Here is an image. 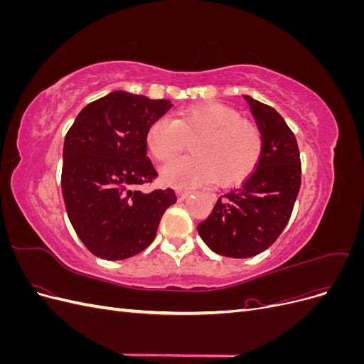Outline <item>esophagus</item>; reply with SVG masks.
I'll return each instance as SVG.
<instances>
[{
	"instance_id": "esophagus-1",
	"label": "esophagus",
	"mask_w": 364,
	"mask_h": 364,
	"mask_svg": "<svg viewBox=\"0 0 364 364\" xmlns=\"http://www.w3.org/2000/svg\"><path fill=\"white\" fill-rule=\"evenodd\" d=\"M190 194H191V191H183V190H179V191H178V200H179V202L185 200L186 197H188Z\"/></svg>"
}]
</instances>
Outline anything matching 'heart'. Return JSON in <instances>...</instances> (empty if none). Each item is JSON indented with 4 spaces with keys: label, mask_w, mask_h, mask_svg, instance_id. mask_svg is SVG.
<instances>
[{
    "label": "heart",
    "mask_w": 364,
    "mask_h": 364,
    "mask_svg": "<svg viewBox=\"0 0 364 364\" xmlns=\"http://www.w3.org/2000/svg\"><path fill=\"white\" fill-rule=\"evenodd\" d=\"M146 142L151 156L162 164L174 159L191 142L193 155L162 170L165 183L173 186L214 181L220 186H234L255 171L264 147L259 127L222 103L197 105L182 109L173 119H155Z\"/></svg>",
    "instance_id": "obj_1"
}]
</instances>
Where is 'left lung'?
<instances>
[{"label":"left lung","instance_id":"left-lung-1","mask_svg":"<svg viewBox=\"0 0 364 364\" xmlns=\"http://www.w3.org/2000/svg\"><path fill=\"white\" fill-rule=\"evenodd\" d=\"M262 134V156L240 188L220 197L199 223L200 238L218 255L250 258L270 247L287 226L301 188L294 134L273 107L245 95Z\"/></svg>","mask_w":364,"mask_h":364}]
</instances>
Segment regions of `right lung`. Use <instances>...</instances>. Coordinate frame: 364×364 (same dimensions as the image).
I'll list each match as a JSON object with an SVG mask.
<instances>
[{
  "label": "right lung",
  "mask_w": 364,
  "mask_h": 364,
  "mask_svg": "<svg viewBox=\"0 0 364 364\" xmlns=\"http://www.w3.org/2000/svg\"><path fill=\"white\" fill-rule=\"evenodd\" d=\"M173 105L114 91L77 115L63 142L62 194L70 222L95 257L117 261L144 250L156 237L174 190L139 191L158 173L146 135Z\"/></svg>",
  "instance_id": "obj_1"
}]
</instances>
